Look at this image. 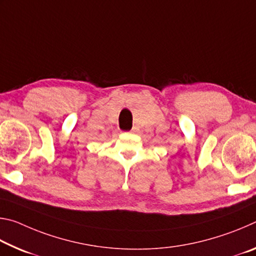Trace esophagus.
I'll return each mask as SVG.
<instances>
[{
    "instance_id": "esophagus-1",
    "label": "esophagus",
    "mask_w": 256,
    "mask_h": 256,
    "mask_svg": "<svg viewBox=\"0 0 256 256\" xmlns=\"http://www.w3.org/2000/svg\"><path fill=\"white\" fill-rule=\"evenodd\" d=\"M134 131H136V128H132V130H131V132H134Z\"/></svg>"
}]
</instances>
